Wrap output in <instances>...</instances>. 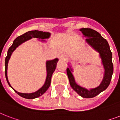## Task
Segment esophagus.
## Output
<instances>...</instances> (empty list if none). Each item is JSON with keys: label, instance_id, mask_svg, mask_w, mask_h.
Segmentation results:
<instances>
[{"label": "esophagus", "instance_id": "1", "mask_svg": "<svg viewBox=\"0 0 120 120\" xmlns=\"http://www.w3.org/2000/svg\"><path fill=\"white\" fill-rule=\"evenodd\" d=\"M58 57L60 58V60H65L67 58V56L66 54L64 53V52H60L59 53H58Z\"/></svg>", "mask_w": 120, "mask_h": 120}]
</instances>
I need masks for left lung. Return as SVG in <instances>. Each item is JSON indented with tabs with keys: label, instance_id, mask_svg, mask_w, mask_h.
Wrapping results in <instances>:
<instances>
[{
	"label": "left lung",
	"instance_id": "8db88e82",
	"mask_svg": "<svg viewBox=\"0 0 120 120\" xmlns=\"http://www.w3.org/2000/svg\"><path fill=\"white\" fill-rule=\"evenodd\" d=\"M84 37H86V42L99 53L102 64L105 69L104 77L100 85L96 88L87 89L79 86L75 80L72 74L73 70L71 67L67 68L70 86L78 94L84 98H92L96 96L99 93L106 90L111 82L113 73V65L112 63V53L109 45L106 39L101 36L96 31L90 28H81L79 30Z\"/></svg>",
	"mask_w": 120,
	"mask_h": 120
}]
</instances>
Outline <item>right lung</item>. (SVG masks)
Instances as JSON below:
<instances>
[{"label": "right lung", "mask_w": 120, "mask_h": 120, "mask_svg": "<svg viewBox=\"0 0 120 120\" xmlns=\"http://www.w3.org/2000/svg\"><path fill=\"white\" fill-rule=\"evenodd\" d=\"M51 34L48 32H43L40 31H38V30H34V31H28L26 33L23 34L22 35L18 36L17 38H16L15 40H14L13 43L12 45V46L9 48L8 52H7V55L5 58V78L7 81L8 84L9 85V86L11 87L12 89H13L15 93H17V94L19 95L20 96L24 98L29 99H32L40 97V96H41L42 94H43L44 93H45L46 91L47 90L51 84V79H52V76L53 73L54 72L55 68H56V64L58 61V58H55L54 60H48L46 62V80L45 84L41 88L38 90L37 91H36L34 93H21L17 92L15 89H14L12 86L10 84L9 80H8V77H7V66H8V62L11 56V55L12 53V52L16 49L17 47H18L20 45H21L22 43H23L24 42L26 41L27 40H30L33 38H38V39H41L39 40L41 41H45V40H44V39H48L50 38Z\"/></svg>", "instance_id": "1"}]
</instances>
